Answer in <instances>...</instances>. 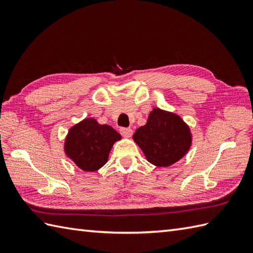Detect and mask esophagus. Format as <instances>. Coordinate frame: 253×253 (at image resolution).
Returning <instances> with one entry per match:
<instances>
[{
	"label": "esophagus",
	"instance_id": "34e87169",
	"mask_svg": "<svg viewBox=\"0 0 253 253\" xmlns=\"http://www.w3.org/2000/svg\"><path fill=\"white\" fill-rule=\"evenodd\" d=\"M121 135L123 136V137H125V138H129V137H131V135H132V129L131 128H125V127H123V128H121Z\"/></svg>",
	"mask_w": 253,
	"mask_h": 253
}]
</instances>
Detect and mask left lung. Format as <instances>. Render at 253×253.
<instances>
[{"label": "left lung", "instance_id": "8db88e82", "mask_svg": "<svg viewBox=\"0 0 253 253\" xmlns=\"http://www.w3.org/2000/svg\"><path fill=\"white\" fill-rule=\"evenodd\" d=\"M132 138L150 163L163 168L180 160L191 146L189 127L184 121L160 109L150 113L146 125L139 127Z\"/></svg>", "mask_w": 253, "mask_h": 253}]
</instances>
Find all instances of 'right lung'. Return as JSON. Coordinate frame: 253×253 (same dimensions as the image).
Instances as JSON below:
<instances>
[{"mask_svg":"<svg viewBox=\"0 0 253 253\" xmlns=\"http://www.w3.org/2000/svg\"><path fill=\"white\" fill-rule=\"evenodd\" d=\"M121 138L113 127L87 118L69 129L65 152L79 169L94 171L107 162L113 144Z\"/></svg>","mask_w":253,"mask_h":253,"instance_id":"right-lung-1","label":"right lung"}]
</instances>
